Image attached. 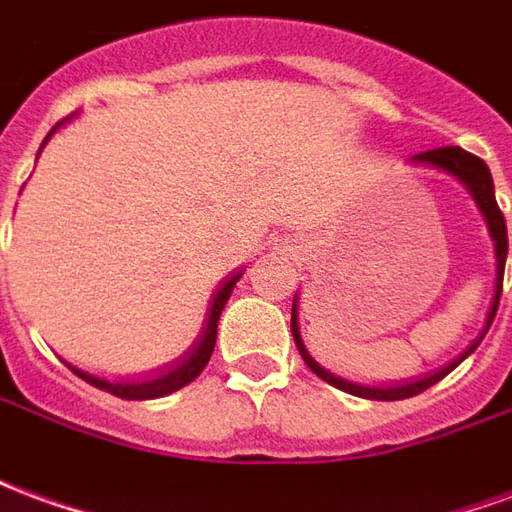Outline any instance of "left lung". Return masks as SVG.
Returning <instances> with one entry per match:
<instances>
[{
    "label": "left lung",
    "instance_id": "8db88e82",
    "mask_svg": "<svg viewBox=\"0 0 512 512\" xmlns=\"http://www.w3.org/2000/svg\"><path fill=\"white\" fill-rule=\"evenodd\" d=\"M411 164H419V167H433L441 169V172H447L452 178H458L469 189V194L477 202V208L483 213L485 224H488V233L494 238V252H496V290H494V301H491V310H488V318H485V329L483 334L474 340L466 351H463L452 365L441 367L436 373H430L425 378H414V381H406V384H395V386H367V384H354V381H348V378L334 376L332 370H326V367L315 359V356L307 351V345L301 340V329H299V307H296V301L293 299V310H290V332H293V340H296V348H299L301 359L307 362L312 373L318 378H323L326 384L337 386V389H343V392H351L356 397H367V400H403V397H414L419 392H425L428 386H433L436 381L450 373L452 367H458L466 359V356L472 354L474 348L480 345V340L485 337V332L491 329V323H494L496 307H499V296H502V277H505V260H507V227H505V216L499 211V205H496V194H494V178H491V172L485 167L483 158L472 156V153H466L463 147H436V150H425V153H417V156L408 158Z\"/></svg>",
    "mask_w": 512,
    "mask_h": 512
}]
</instances>
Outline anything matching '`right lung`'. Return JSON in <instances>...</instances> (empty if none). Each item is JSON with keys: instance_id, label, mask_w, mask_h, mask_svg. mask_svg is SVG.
I'll return each mask as SVG.
<instances>
[{"instance_id": "right-lung-1", "label": "right lung", "mask_w": 512, "mask_h": 512, "mask_svg": "<svg viewBox=\"0 0 512 512\" xmlns=\"http://www.w3.org/2000/svg\"><path fill=\"white\" fill-rule=\"evenodd\" d=\"M68 120H71V117H65V120H60L57 126L51 128L49 136L43 139V145H46L51 136H54V131H57L60 126H65ZM43 145H40V150H43ZM40 150H38V156H40ZM241 277H244V271H235V274H230V277L224 279L222 285L216 288V293H213L208 310H205V315L200 318L202 323L194 329L189 343L183 345V348H180L178 354L172 356L169 362H164V365L156 367V370H150V376L139 378V381H128V384H117V381H106V378L90 376V373L76 370V367H71V370L79 378H84L87 384L98 386V389H104V392H112V395L123 397V400H153V397H164V395H172V392H178L180 386L191 384V381L205 370V365H208V359H211L213 354V345H216V326H219V315H222L224 304H227L230 293H233L235 282H238Z\"/></svg>"}]
</instances>
